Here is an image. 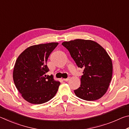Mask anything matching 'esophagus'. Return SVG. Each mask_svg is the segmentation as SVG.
I'll return each instance as SVG.
<instances>
[{"instance_id": "obj_1", "label": "esophagus", "mask_w": 129, "mask_h": 129, "mask_svg": "<svg viewBox=\"0 0 129 129\" xmlns=\"http://www.w3.org/2000/svg\"><path fill=\"white\" fill-rule=\"evenodd\" d=\"M69 80V78H63V80L64 81H68Z\"/></svg>"}]
</instances>
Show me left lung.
<instances>
[{
    "label": "left lung",
    "mask_w": 129,
    "mask_h": 129,
    "mask_svg": "<svg viewBox=\"0 0 129 129\" xmlns=\"http://www.w3.org/2000/svg\"><path fill=\"white\" fill-rule=\"evenodd\" d=\"M62 45L77 66L84 69L81 86L74 90L76 96L89 101L101 99L108 90L113 74L112 61L106 50L90 40L76 39Z\"/></svg>",
    "instance_id": "left-lung-1"
}]
</instances>
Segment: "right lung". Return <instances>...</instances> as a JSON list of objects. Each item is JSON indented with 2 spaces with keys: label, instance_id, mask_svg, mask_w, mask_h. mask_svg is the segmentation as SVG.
<instances>
[{
  "label": "right lung",
  "instance_id": "1",
  "mask_svg": "<svg viewBox=\"0 0 129 129\" xmlns=\"http://www.w3.org/2000/svg\"><path fill=\"white\" fill-rule=\"evenodd\" d=\"M58 43L40 44L25 49L16 60L13 71L15 86L25 101L32 104H41L56 95L60 82L54 80L47 61Z\"/></svg>",
  "mask_w": 129,
  "mask_h": 129
}]
</instances>
